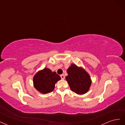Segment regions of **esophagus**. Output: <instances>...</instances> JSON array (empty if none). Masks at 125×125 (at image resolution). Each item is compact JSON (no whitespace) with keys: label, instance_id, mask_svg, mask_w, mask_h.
Returning a JSON list of instances; mask_svg holds the SVG:
<instances>
[{"label":"esophagus","instance_id":"esophagus-1","mask_svg":"<svg viewBox=\"0 0 125 125\" xmlns=\"http://www.w3.org/2000/svg\"><path fill=\"white\" fill-rule=\"evenodd\" d=\"M60 77H61V78H62V79H65V75H64V74H63L60 75Z\"/></svg>","mask_w":125,"mask_h":125}]
</instances>
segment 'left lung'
Masks as SVG:
<instances>
[{"instance_id":"8db88e82","label":"left lung","mask_w":125,"mask_h":125,"mask_svg":"<svg viewBox=\"0 0 125 125\" xmlns=\"http://www.w3.org/2000/svg\"><path fill=\"white\" fill-rule=\"evenodd\" d=\"M67 71L68 75L66 77V80L72 91L80 95L89 91L92 80L90 75L85 69L73 63Z\"/></svg>"}]
</instances>
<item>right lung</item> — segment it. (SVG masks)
Masks as SVG:
<instances>
[{
    "label": "right lung",
    "instance_id": "right-lung-1",
    "mask_svg": "<svg viewBox=\"0 0 125 125\" xmlns=\"http://www.w3.org/2000/svg\"><path fill=\"white\" fill-rule=\"evenodd\" d=\"M60 80L61 78L56 72L44 68L34 75L33 85L41 93L47 94L54 90L55 84Z\"/></svg>",
    "mask_w": 125,
    "mask_h": 125
}]
</instances>
